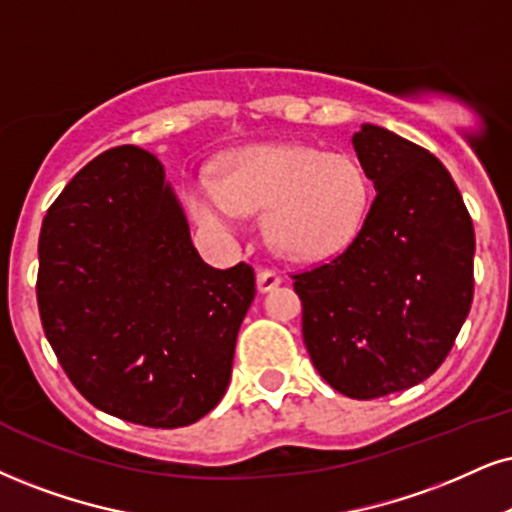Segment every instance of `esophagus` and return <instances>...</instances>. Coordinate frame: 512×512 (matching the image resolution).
I'll return each instance as SVG.
<instances>
[{"label":"esophagus","instance_id":"esophagus-1","mask_svg":"<svg viewBox=\"0 0 512 512\" xmlns=\"http://www.w3.org/2000/svg\"><path fill=\"white\" fill-rule=\"evenodd\" d=\"M256 285H258V292H270V289L282 285V275L273 268H261L256 275Z\"/></svg>","mask_w":512,"mask_h":512}]
</instances>
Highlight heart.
Masks as SVG:
<instances>
[{
	"instance_id": "heart-1",
	"label": "heart",
	"mask_w": 512,
	"mask_h": 512,
	"mask_svg": "<svg viewBox=\"0 0 512 512\" xmlns=\"http://www.w3.org/2000/svg\"><path fill=\"white\" fill-rule=\"evenodd\" d=\"M185 199L199 225L232 235L244 213H266L268 242L292 261L344 251L368 218L372 185L342 151L308 144H256L227 154L216 178L187 182Z\"/></svg>"
}]
</instances>
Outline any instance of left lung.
Masks as SVG:
<instances>
[{
  "instance_id": "left-lung-1",
  "label": "left lung",
  "mask_w": 512,
  "mask_h": 512,
  "mask_svg": "<svg viewBox=\"0 0 512 512\" xmlns=\"http://www.w3.org/2000/svg\"><path fill=\"white\" fill-rule=\"evenodd\" d=\"M353 149L377 192L363 230L292 280L315 370L339 394L368 401L415 387L449 356L475 292V230L427 149L370 123Z\"/></svg>"
}]
</instances>
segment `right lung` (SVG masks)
<instances>
[{
	"label": "right lung",
	"mask_w": 512,
	"mask_h": 512,
	"mask_svg": "<svg viewBox=\"0 0 512 512\" xmlns=\"http://www.w3.org/2000/svg\"><path fill=\"white\" fill-rule=\"evenodd\" d=\"M37 254L44 334L94 408L173 430L218 406L256 275L201 261L154 154L123 144L87 163L49 206Z\"/></svg>",
	"instance_id": "obj_1"
}]
</instances>
